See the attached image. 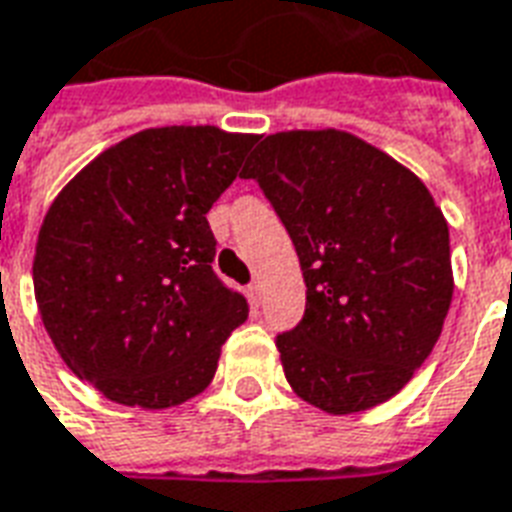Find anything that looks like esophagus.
<instances>
[{
    "mask_svg": "<svg viewBox=\"0 0 512 512\" xmlns=\"http://www.w3.org/2000/svg\"><path fill=\"white\" fill-rule=\"evenodd\" d=\"M245 294H248V299H251V305H253V307H259V302H261V288H259V283H251V286L245 288Z\"/></svg>",
    "mask_w": 512,
    "mask_h": 512,
    "instance_id": "esophagus-1",
    "label": "esophagus"
}]
</instances>
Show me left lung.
Here are the masks:
<instances>
[{
    "instance_id": "obj_1",
    "label": "left lung",
    "mask_w": 512,
    "mask_h": 512,
    "mask_svg": "<svg viewBox=\"0 0 512 512\" xmlns=\"http://www.w3.org/2000/svg\"><path fill=\"white\" fill-rule=\"evenodd\" d=\"M242 178L278 213L305 278L302 321L275 337L297 397L334 416L394 397L432 353L453 297L432 194L337 129L264 137Z\"/></svg>"
}]
</instances>
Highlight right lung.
I'll return each mask as SVG.
<instances>
[{"mask_svg":"<svg viewBox=\"0 0 512 512\" xmlns=\"http://www.w3.org/2000/svg\"><path fill=\"white\" fill-rule=\"evenodd\" d=\"M256 140L145 129L96 156L45 215L32 270L42 324L107 399L159 410L213 380L248 299L215 275L207 210Z\"/></svg>","mask_w":512,"mask_h":512,"instance_id":"1","label":"right lung"}]
</instances>
